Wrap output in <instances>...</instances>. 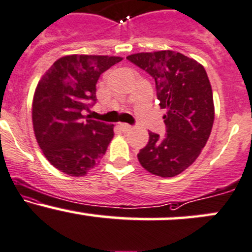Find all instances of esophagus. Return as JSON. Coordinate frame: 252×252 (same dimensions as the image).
I'll return each instance as SVG.
<instances>
[{
  "instance_id": "34e87169",
  "label": "esophagus",
  "mask_w": 252,
  "mask_h": 252,
  "mask_svg": "<svg viewBox=\"0 0 252 252\" xmlns=\"http://www.w3.org/2000/svg\"><path fill=\"white\" fill-rule=\"evenodd\" d=\"M120 129L123 132H126V131H129L131 129V126H129V124H126V123H120Z\"/></svg>"
}]
</instances>
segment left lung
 I'll use <instances>...</instances> for the list:
<instances>
[{
    "label": "left lung",
    "mask_w": 252,
    "mask_h": 252,
    "mask_svg": "<svg viewBox=\"0 0 252 252\" xmlns=\"http://www.w3.org/2000/svg\"><path fill=\"white\" fill-rule=\"evenodd\" d=\"M156 80L166 132H149V141L137 154L148 172L175 177L197 159L214 122L212 86L202 65L179 52L165 50L126 57Z\"/></svg>",
    "instance_id": "obj_1"
}]
</instances>
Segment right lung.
<instances>
[{
    "label": "right lung",
    "mask_w": 252,
    "mask_h": 252,
    "mask_svg": "<svg viewBox=\"0 0 252 252\" xmlns=\"http://www.w3.org/2000/svg\"><path fill=\"white\" fill-rule=\"evenodd\" d=\"M121 57L70 55L57 60L35 88L32 121L44 156L57 170L84 176L106 152L113 126L84 116L96 103L99 76Z\"/></svg>",
    "instance_id": "right-lung-1"
}]
</instances>
